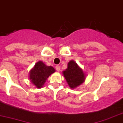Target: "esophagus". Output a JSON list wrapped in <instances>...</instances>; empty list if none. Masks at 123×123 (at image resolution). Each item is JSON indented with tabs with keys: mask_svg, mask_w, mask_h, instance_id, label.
Returning <instances> with one entry per match:
<instances>
[{
	"mask_svg": "<svg viewBox=\"0 0 123 123\" xmlns=\"http://www.w3.org/2000/svg\"><path fill=\"white\" fill-rule=\"evenodd\" d=\"M55 69H56V70L57 72H60V67L58 65H56V67H55Z\"/></svg>",
	"mask_w": 123,
	"mask_h": 123,
	"instance_id": "obj_1",
	"label": "esophagus"
}]
</instances>
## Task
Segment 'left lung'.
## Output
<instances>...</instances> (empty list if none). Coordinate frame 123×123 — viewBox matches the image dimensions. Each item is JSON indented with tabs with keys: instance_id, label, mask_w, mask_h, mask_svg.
Wrapping results in <instances>:
<instances>
[{
	"instance_id": "1",
	"label": "left lung",
	"mask_w": 123,
	"mask_h": 123,
	"mask_svg": "<svg viewBox=\"0 0 123 123\" xmlns=\"http://www.w3.org/2000/svg\"><path fill=\"white\" fill-rule=\"evenodd\" d=\"M63 74L68 86L72 89L80 85L85 80V74L74 60L69 62L68 68L63 72Z\"/></svg>"
}]
</instances>
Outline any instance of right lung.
Segmentation results:
<instances>
[{"label":"right lung","mask_w":123,"mask_h":123,"mask_svg":"<svg viewBox=\"0 0 123 123\" xmlns=\"http://www.w3.org/2000/svg\"><path fill=\"white\" fill-rule=\"evenodd\" d=\"M55 72L53 67L47 66L42 61L38 62L30 70L29 78L32 83L38 88H41L50 74Z\"/></svg>","instance_id":"1"}]
</instances>
